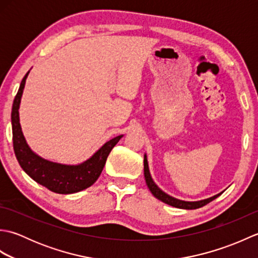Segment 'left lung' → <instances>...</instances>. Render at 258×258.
Listing matches in <instances>:
<instances>
[{
  "label": "left lung",
  "mask_w": 258,
  "mask_h": 258,
  "mask_svg": "<svg viewBox=\"0 0 258 258\" xmlns=\"http://www.w3.org/2000/svg\"><path fill=\"white\" fill-rule=\"evenodd\" d=\"M144 176L146 180V185L149 189L151 190V193L154 195L157 200L162 201L163 203H165L167 205H171L173 207L176 208H182V210H196V208H200L202 206H204L208 203L212 202L213 200H215L216 197L220 196L222 193H218L216 195H214L210 199H205L202 201H195V202H188V201H182L178 199H175V197L166 194L165 191H163L158 186L155 184L154 180H153L151 173H150V167H149V162H147V156L144 154Z\"/></svg>",
  "instance_id": "left-lung-1"
}]
</instances>
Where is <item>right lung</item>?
<instances>
[{"label":"right lung","instance_id":"obj_1","mask_svg":"<svg viewBox=\"0 0 258 258\" xmlns=\"http://www.w3.org/2000/svg\"><path fill=\"white\" fill-rule=\"evenodd\" d=\"M30 71L25 74L16 94L11 120H12L13 147L18 162L23 171L44 187L57 194H73L83 190L96 182L105 165L107 156L117 142L123 138L118 135L103 144L94 154L80 164H62L45 160L31 150L22 132L20 124V104L25 82Z\"/></svg>","mask_w":258,"mask_h":258}]
</instances>
